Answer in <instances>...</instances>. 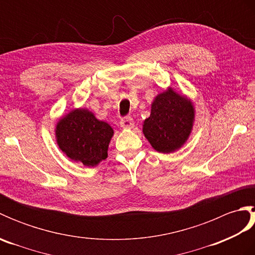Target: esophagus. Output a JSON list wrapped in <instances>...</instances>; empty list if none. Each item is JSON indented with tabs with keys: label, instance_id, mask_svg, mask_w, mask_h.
<instances>
[{
	"label": "esophagus",
	"instance_id": "34e87169",
	"mask_svg": "<svg viewBox=\"0 0 255 255\" xmlns=\"http://www.w3.org/2000/svg\"><path fill=\"white\" fill-rule=\"evenodd\" d=\"M133 119L130 116H126L121 119V126L123 128H126V129H130L133 127Z\"/></svg>",
	"mask_w": 255,
	"mask_h": 255
}]
</instances>
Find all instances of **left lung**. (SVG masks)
<instances>
[{
	"label": "left lung",
	"mask_w": 255,
	"mask_h": 255,
	"mask_svg": "<svg viewBox=\"0 0 255 255\" xmlns=\"http://www.w3.org/2000/svg\"><path fill=\"white\" fill-rule=\"evenodd\" d=\"M193 121L192 103L169 89L153 101L150 117L143 123V133L153 149L170 153L186 141Z\"/></svg>",
	"instance_id": "1"
}]
</instances>
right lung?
<instances>
[{"mask_svg": "<svg viewBox=\"0 0 255 255\" xmlns=\"http://www.w3.org/2000/svg\"><path fill=\"white\" fill-rule=\"evenodd\" d=\"M113 129L88 110H75L57 125V142L70 159L94 166L107 158Z\"/></svg>", "mask_w": 255, "mask_h": 255, "instance_id": "1", "label": "right lung"}]
</instances>
